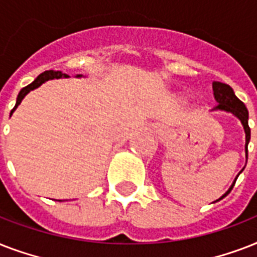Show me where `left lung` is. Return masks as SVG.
I'll list each match as a JSON object with an SVG mask.
<instances>
[{"label": "left lung", "instance_id": "obj_1", "mask_svg": "<svg viewBox=\"0 0 257 257\" xmlns=\"http://www.w3.org/2000/svg\"><path fill=\"white\" fill-rule=\"evenodd\" d=\"M212 88H213V96H215V100L216 102H217V105H216L213 110L220 109V110L231 112L233 116H236L240 121H241V124H243L244 126V132H245V156H247L248 159V143H249V140H251V129H249V125H248V110L247 108H245V105H244L243 101H240L239 98L236 97L233 89H232L229 85H227V84L215 81L213 84H212ZM243 169L240 171V173L243 172ZM239 175L236 176L233 184H232L231 187H229V189H228V191L225 192V193H224L219 200L225 197V196L232 191V188H233V185H235L236 180H237ZM219 200H216V201H219Z\"/></svg>", "mask_w": 257, "mask_h": 257}]
</instances>
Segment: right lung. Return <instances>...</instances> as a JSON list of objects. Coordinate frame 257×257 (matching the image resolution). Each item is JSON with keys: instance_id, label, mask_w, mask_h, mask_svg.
Wrapping results in <instances>:
<instances>
[{"instance_id": "right-lung-1", "label": "right lung", "mask_w": 257, "mask_h": 257, "mask_svg": "<svg viewBox=\"0 0 257 257\" xmlns=\"http://www.w3.org/2000/svg\"><path fill=\"white\" fill-rule=\"evenodd\" d=\"M61 77L66 78V77H69V76H68L66 73H62V72H60V70H46V72L40 74V76H38V77L36 78L32 84H29V85L25 86V88H22L21 90H20V93H18V96H17V101H16V105H14V108L12 109V112H10V116L13 114L14 110L17 109L18 105L21 104V101L24 100V97H25L30 90L38 88V86L42 85V84H44L45 81H48V80H53V78H61ZM76 77H81V74H77Z\"/></svg>"}]
</instances>
